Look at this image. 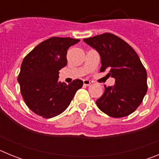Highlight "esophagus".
<instances>
[{
	"label": "esophagus",
	"instance_id": "1",
	"mask_svg": "<svg viewBox=\"0 0 159 159\" xmlns=\"http://www.w3.org/2000/svg\"><path fill=\"white\" fill-rule=\"evenodd\" d=\"M92 81L88 80H84V85H85V86H89L90 84H92Z\"/></svg>",
	"mask_w": 159,
	"mask_h": 159
}]
</instances>
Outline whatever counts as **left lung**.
Listing matches in <instances>:
<instances>
[{
    "instance_id": "8db88e82",
    "label": "left lung",
    "mask_w": 159,
    "mask_h": 159,
    "mask_svg": "<svg viewBox=\"0 0 159 159\" xmlns=\"http://www.w3.org/2000/svg\"><path fill=\"white\" fill-rule=\"evenodd\" d=\"M84 41L99 52L100 71L107 70L116 80L114 86H104V93L95 102L98 107L113 118L133 113L147 92V71L137 53L121 38L107 32Z\"/></svg>"
}]
</instances>
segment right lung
Listing matches in <instances>:
<instances>
[{
	"label": "right lung",
	"instance_id": "1",
	"mask_svg": "<svg viewBox=\"0 0 159 159\" xmlns=\"http://www.w3.org/2000/svg\"><path fill=\"white\" fill-rule=\"evenodd\" d=\"M80 41L70 37H52L39 43L24 58L18 75L20 93L31 111L50 119L67 109L83 81L66 84L59 71L67 65V52Z\"/></svg>",
	"mask_w": 159,
	"mask_h": 159
}]
</instances>
